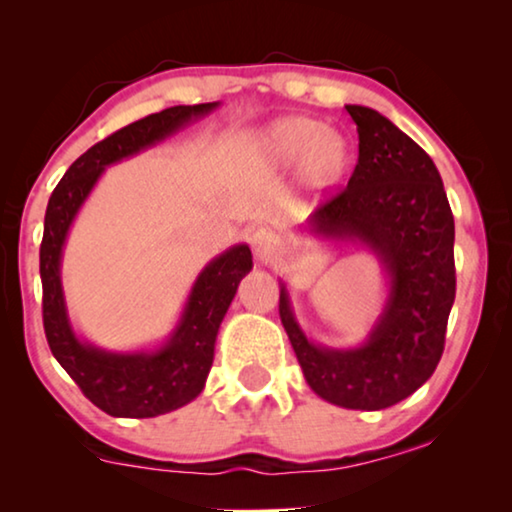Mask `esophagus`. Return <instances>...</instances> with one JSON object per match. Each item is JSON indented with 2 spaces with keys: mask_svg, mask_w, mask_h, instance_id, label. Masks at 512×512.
Returning a JSON list of instances; mask_svg holds the SVG:
<instances>
[{
  "mask_svg": "<svg viewBox=\"0 0 512 512\" xmlns=\"http://www.w3.org/2000/svg\"><path fill=\"white\" fill-rule=\"evenodd\" d=\"M251 249H254V256L258 263L268 265L275 261V256L279 251V242L268 228H256L254 233H251Z\"/></svg>",
  "mask_w": 512,
  "mask_h": 512,
  "instance_id": "34e87169",
  "label": "esophagus"
}]
</instances>
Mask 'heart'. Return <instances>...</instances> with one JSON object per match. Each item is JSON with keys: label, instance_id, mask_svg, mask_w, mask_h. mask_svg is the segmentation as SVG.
Wrapping results in <instances>:
<instances>
[{"label": "heart", "instance_id": "b5f03b06", "mask_svg": "<svg viewBox=\"0 0 512 512\" xmlns=\"http://www.w3.org/2000/svg\"><path fill=\"white\" fill-rule=\"evenodd\" d=\"M258 160L270 170L303 167V179L312 188H328L347 165V142L326 130L324 123L305 116L279 118L254 137Z\"/></svg>", "mask_w": 512, "mask_h": 512}]
</instances>
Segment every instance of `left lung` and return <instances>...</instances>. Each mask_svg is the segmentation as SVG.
Wrapping results in <instances>:
<instances>
[{
  "instance_id": "8db88e82",
  "label": "left lung",
  "mask_w": 512,
  "mask_h": 512,
  "mask_svg": "<svg viewBox=\"0 0 512 512\" xmlns=\"http://www.w3.org/2000/svg\"><path fill=\"white\" fill-rule=\"evenodd\" d=\"M345 109L359 132V163L349 184L307 219V230L373 251L387 300L366 342L347 349L307 338L286 284L279 317L314 394L340 408L384 410L415 394L443 356L457 289L454 219L429 153L380 111Z\"/></svg>"
}]
</instances>
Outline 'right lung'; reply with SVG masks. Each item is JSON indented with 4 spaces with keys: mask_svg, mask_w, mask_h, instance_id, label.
Listing matches in <instances>:
<instances>
[{
    "mask_svg": "<svg viewBox=\"0 0 512 512\" xmlns=\"http://www.w3.org/2000/svg\"><path fill=\"white\" fill-rule=\"evenodd\" d=\"M219 102L170 107L125 125L76 158L55 186L44 219L39 272L44 286V331L48 347L90 403L111 417H158L191 403L205 389L216 335L240 279L251 270V249L235 244L212 258L191 286L184 312L156 349L109 352L76 335L62 291V249L69 228L109 165L137 156L188 123L205 118Z\"/></svg>",
    "mask_w": 512,
    "mask_h": 512,
    "instance_id": "obj_1",
    "label": "right lung"
}]
</instances>
